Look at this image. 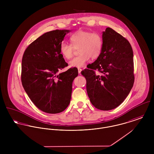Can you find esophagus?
<instances>
[{
  "instance_id": "1",
  "label": "esophagus",
  "mask_w": 154,
  "mask_h": 154,
  "mask_svg": "<svg viewBox=\"0 0 154 154\" xmlns=\"http://www.w3.org/2000/svg\"><path fill=\"white\" fill-rule=\"evenodd\" d=\"M78 69V73L80 74V73H81V71H82V69L79 67Z\"/></svg>"
}]
</instances>
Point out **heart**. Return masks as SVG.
<instances>
[{"instance_id": "heart-1", "label": "heart", "mask_w": 154, "mask_h": 154, "mask_svg": "<svg viewBox=\"0 0 154 154\" xmlns=\"http://www.w3.org/2000/svg\"><path fill=\"white\" fill-rule=\"evenodd\" d=\"M70 43H62L60 46L62 56L67 60L70 59L73 55L75 48H78L80 54L69 62L71 67H83L88 62L90 57L94 60L101 54L104 39L102 34L98 32L78 31L73 34L70 38Z\"/></svg>"}]
</instances>
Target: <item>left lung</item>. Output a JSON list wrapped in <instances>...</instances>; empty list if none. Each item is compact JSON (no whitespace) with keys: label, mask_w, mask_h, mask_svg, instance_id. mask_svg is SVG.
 I'll use <instances>...</instances> for the list:
<instances>
[{"label":"left lung","mask_w":154,"mask_h":154,"mask_svg":"<svg viewBox=\"0 0 154 154\" xmlns=\"http://www.w3.org/2000/svg\"><path fill=\"white\" fill-rule=\"evenodd\" d=\"M100 56L81 72L87 81L90 101L97 109L112 110L120 106L132 89L134 81L133 53L128 40L107 28L103 33ZM100 74H97L95 70Z\"/></svg>","instance_id":"left-lung-1"}]
</instances>
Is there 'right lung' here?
<instances>
[{"instance_id":"right-lung-1","label":"right lung","mask_w":154,"mask_h":154,"mask_svg":"<svg viewBox=\"0 0 154 154\" xmlns=\"http://www.w3.org/2000/svg\"><path fill=\"white\" fill-rule=\"evenodd\" d=\"M69 30L44 33L25 49L22 60V86L31 101L50 114L62 112L69 106L72 82L78 75L76 68L59 71L68 66L60 46Z\"/></svg>"}]
</instances>
